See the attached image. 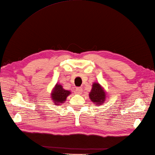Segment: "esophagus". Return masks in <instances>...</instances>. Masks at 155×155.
Segmentation results:
<instances>
[{
    "label": "esophagus",
    "instance_id": "1",
    "mask_svg": "<svg viewBox=\"0 0 155 155\" xmlns=\"http://www.w3.org/2000/svg\"><path fill=\"white\" fill-rule=\"evenodd\" d=\"M82 92H83V89L81 87H77L76 88V92L77 94H80Z\"/></svg>",
    "mask_w": 155,
    "mask_h": 155
}]
</instances>
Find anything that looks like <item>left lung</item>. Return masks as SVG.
Wrapping results in <instances>:
<instances>
[{
    "mask_svg": "<svg viewBox=\"0 0 155 155\" xmlns=\"http://www.w3.org/2000/svg\"><path fill=\"white\" fill-rule=\"evenodd\" d=\"M89 97L92 101L96 103V105H101L105 100L106 94L100 84L94 83L92 85L91 92L89 94Z\"/></svg>",
    "mask_w": 155,
    "mask_h": 155,
    "instance_id": "obj_1",
    "label": "left lung"
}]
</instances>
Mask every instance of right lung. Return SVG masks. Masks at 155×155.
<instances>
[{"instance_id": "right-lung-1", "label": "right lung", "mask_w": 155, "mask_h": 155, "mask_svg": "<svg viewBox=\"0 0 155 155\" xmlns=\"http://www.w3.org/2000/svg\"><path fill=\"white\" fill-rule=\"evenodd\" d=\"M70 92L63 88L61 85H56L53 92L51 93V99L55 101V104L59 105L66 101L67 96L70 94Z\"/></svg>"}]
</instances>
